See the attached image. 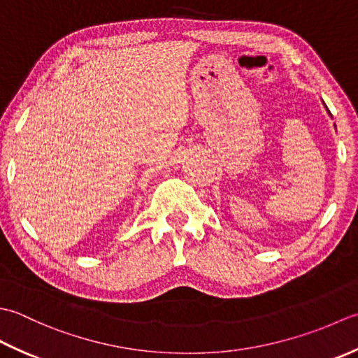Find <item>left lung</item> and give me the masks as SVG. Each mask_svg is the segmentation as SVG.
<instances>
[{
	"instance_id": "8db88e82",
	"label": "left lung",
	"mask_w": 358,
	"mask_h": 358,
	"mask_svg": "<svg viewBox=\"0 0 358 358\" xmlns=\"http://www.w3.org/2000/svg\"><path fill=\"white\" fill-rule=\"evenodd\" d=\"M329 114H331V113H329Z\"/></svg>"
}]
</instances>
